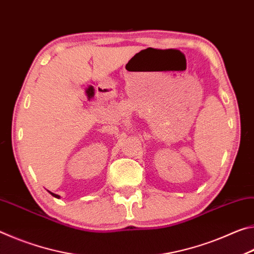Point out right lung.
Masks as SVG:
<instances>
[{"mask_svg":"<svg viewBox=\"0 0 254 254\" xmlns=\"http://www.w3.org/2000/svg\"><path fill=\"white\" fill-rule=\"evenodd\" d=\"M49 192H50V194L53 195L54 197H56V198H60V196H59V195H57V194H54V192H51V191H49Z\"/></svg>","mask_w":254,"mask_h":254,"instance_id":"obj_1","label":"right lung"}]
</instances>
